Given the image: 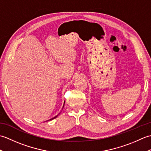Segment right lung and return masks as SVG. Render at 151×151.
I'll use <instances>...</instances> for the list:
<instances>
[{"label":"right lung","instance_id":"add662e5","mask_svg":"<svg viewBox=\"0 0 151 151\" xmlns=\"http://www.w3.org/2000/svg\"><path fill=\"white\" fill-rule=\"evenodd\" d=\"M64 103H65V102H64ZM64 106V105H63ZM58 115H56V116H55V117H53V118H52V119H50V120H52V119H54V118H56V117H58Z\"/></svg>","mask_w":151,"mask_h":151}]
</instances>
